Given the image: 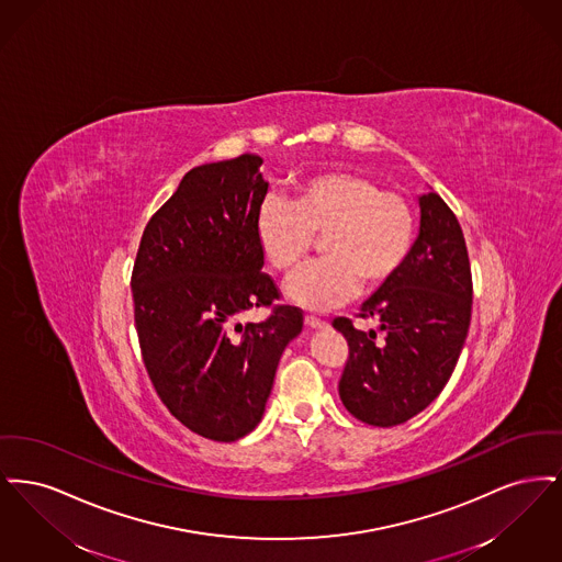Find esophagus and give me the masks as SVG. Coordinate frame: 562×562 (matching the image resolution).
Wrapping results in <instances>:
<instances>
[{
    "mask_svg": "<svg viewBox=\"0 0 562 562\" xmlns=\"http://www.w3.org/2000/svg\"><path fill=\"white\" fill-rule=\"evenodd\" d=\"M305 324H307L310 328H322L326 322L316 318V316H305Z\"/></svg>",
    "mask_w": 562,
    "mask_h": 562,
    "instance_id": "obj_1",
    "label": "esophagus"
}]
</instances>
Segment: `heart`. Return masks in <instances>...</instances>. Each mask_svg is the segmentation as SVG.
<instances>
[{
    "label": "heart",
    "mask_w": 562,
    "mask_h": 562,
    "mask_svg": "<svg viewBox=\"0 0 562 562\" xmlns=\"http://www.w3.org/2000/svg\"><path fill=\"white\" fill-rule=\"evenodd\" d=\"M259 248L276 271L299 266L324 238L326 259L296 269L286 296L307 310L344 305L394 280L415 244L417 216L396 191L351 170H324L294 183L293 202L268 193L255 218Z\"/></svg>",
    "instance_id": "obj_1"
}]
</instances>
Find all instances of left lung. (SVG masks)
I'll return each mask as SVG.
<instances>
[{"label":"left lung","mask_w":562,"mask_h":562,"mask_svg":"<svg viewBox=\"0 0 562 562\" xmlns=\"http://www.w3.org/2000/svg\"><path fill=\"white\" fill-rule=\"evenodd\" d=\"M422 225L408 261L364 301L360 318L383 333L333 326L348 339L339 396L349 413L376 428L408 422L451 379L472 318V269L453 211L438 193L419 198Z\"/></svg>","instance_id":"8db88e82"}]
</instances>
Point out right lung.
Instances as JSON below:
<instances>
[{"instance_id": "1", "label": "right lung", "mask_w": 562, "mask_h": 562, "mask_svg": "<svg viewBox=\"0 0 562 562\" xmlns=\"http://www.w3.org/2000/svg\"><path fill=\"white\" fill-rule=\"evenodd\" d=\"M259 156L191 168L149 218L134 259V326L147 374L186 428L216 442L257 428L303 312L276 305L255 218L268 193ZM268 306L269 318H237Z\"/></svg>"}]
</instances>
